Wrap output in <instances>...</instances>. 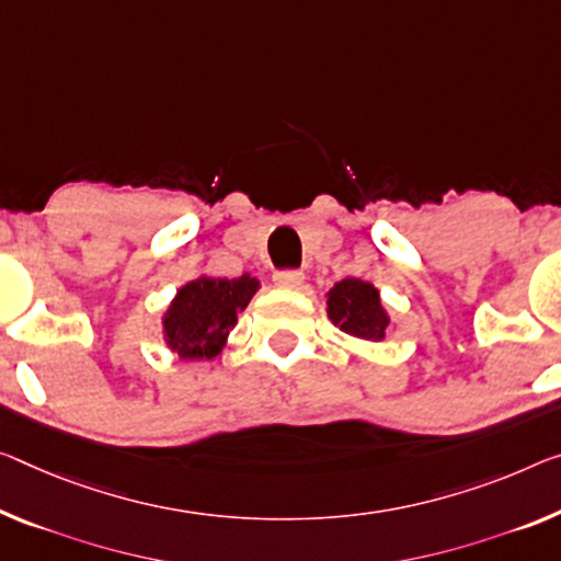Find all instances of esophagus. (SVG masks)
I'll list each match as a JSON object with an SVG mask.
<instances>
[{
	"mask_svg": "<svg viewBox=\"0 0 561 561\" xmlns=\"http://www.w3.org/2000/svg\"><path fill=\"white\" fill-rule=\"evenodd\" d=\"M275 286L278 288H300L304 286V273L300 271H278L273 275Z\"/></svg>",
	"mask_w": 561,
	"mask_h": 561,
	"instance_id": "34e87169",
	"label": "esophagus"
}]
</instances>
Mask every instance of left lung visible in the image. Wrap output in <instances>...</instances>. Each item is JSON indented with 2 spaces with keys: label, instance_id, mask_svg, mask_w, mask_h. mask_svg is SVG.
Instances as JSON below:
<instances>
[{
  "label": "left lung",
  "instance_id": "left-lung-1",
  "mask_svg": "<svg viewBox=\"0 0 561 561\" xmlns=\"http://www.w3.org/2000/svg\"><path fill=\"white\" fill-rule=\"evenodd\" d=\"M329 316L343 333L364 341H381L389 325L378 290L358 278L335 283L329 293Z\"/></svg>",
  "mask_w": 561,
  "mask_h": 561
}]
</instances>
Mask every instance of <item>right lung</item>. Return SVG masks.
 I'll list each match as a JSON object with an SVG mask.
<instances>
[{"label":"right lung","instance_id":"right-lung-1","mask_svg":"<svg viewBox=\"0 0 561 561\" xmlns=\"http://www.w3.org/2000/svg\"><path fill=\"white\" fill-rule=\"evenodd\" d=\"M257 280L197 278L178 290L165 313V341L180 358H213L220 353L238 313L251 304Z\"/></svg>","mask_w":561,"mask_h":561}]
</instances>
